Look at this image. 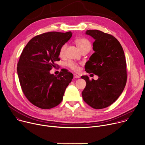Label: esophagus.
Listing matches in <instances>:
<instances>
[{
    "label": "esophagus",
    "instance_id": "1",
    "mask_svg": "<svg viewBox=\"0 0 145 145\" xmlns=\"http://www.w3.org/2000/svg\"><path fill=\"white\" fill-rule=\"evenodd\" d=\"M74 78H80V76H78V75H77V74H74Z\"/></svg>",
    "mask_w": 145,
    "mask_h": 145
}]
</instances>
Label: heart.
I'll use <instances>...</instances> for the list:
<instances>
[{
    "instance_id": "1",
    "label": "heart",
    "mask_w": 145,
    "mask_h": 145,
    "mask_svg": "<svg viewBox=\"0 0 145 145\" xmlns=\"http://www.w3.org/2000/svg\"><path fill=\"white\" fill-rule=\"evenodd\" d=\"M76 43L80 49V50L81 51V52H82L84 51H89L91 49V43L89 41V40H88L87 39H85V38L78 39L76 41ZM66 48H67V44H64L61 46L60 50V55L61 56H63L64 54ZM67 65L74 71H77L79 69V67L78 65L73 61L68 62L67 64Z\"/></svg>"
}]
</instances>
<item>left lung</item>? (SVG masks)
Returning <instances> with one entry per match:
<instances>
[{"instance_id": "8db88e82", "label": "left lung", "mask_w": 145, "mask_h": 145, "mask_svg": "<svg viewBox=\"0 0 145 145\" xmlns=\"http://www.w3.org/2000/svg\"><path fill=\"white\" fill-rule=\"evenodd\" d=\"M86 35L95 41L94 54L85 64V71L99 76L89 80L81 78L86 85L82 92L84 101L91 108L101 109L114 103L122 93L126 83V62L123 48L113 36L99 30H87Z\"/></svg>"}]
</instances>
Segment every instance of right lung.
Returning <instances> with one entry per match:
<instances>
[{"label": "right lung", "mask_w": 145, "mask_h": 145, "mask_svg": "<svg viewBox=\"0 0 145 145\" xmlns=\"http://www.w3.org/2000/svg\"><path fill=\"white\" fill-rule=\"evenodd\" d=\"M72 33L50 32L33 37L26 45L18 63L17 72L22 90L35 106L49 109L63 100L65 90L73 78L66 69L55 76L50 73L60 50Z\"/></svg>", "instance_id": "add662e5"}]
</instances>
